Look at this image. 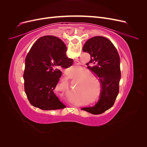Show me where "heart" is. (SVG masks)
I'll return each instance as SVG.
<instances>
[{
	"label": "heart",
	"mask_w": 147,
	"mask_h": 147,
	"mask_svg": "<svg viewBox=\"0 0 147 147\" xmlns=\"http://www.w3.org/2000/svg\"><path fill=\"white\" fill-rule=\"evenodd\" d=\"M86 72H84L83 69L80 70L79 72L75 76V80H79V82L77 88H76L77 92H80V93L83 95V96L86 99L90 98L94 95L96 92V83L97 84V89L99 91V85L97 78L94 75L91 74H85Z\"/></svg>",
	"instance_id": "heart-1"
}]
</instances>
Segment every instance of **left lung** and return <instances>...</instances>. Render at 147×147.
<instances>
[{"instance_id": "8db88e82", "label": "left lung", "mask_w": 147, "mask_h": 147, "mask_svg": "<svg viewBox=\"0 0 147 147\" xmlns=\"http://www.w3.org/2000/svg\"><path fill=\"white\" fill-rule=\"evenodd\" d=\"M83 51L91 56L87 67L99 78L102 91L100 99L95 106L82 110L94 115L102 114L113 105L118 94L121 79L119 56L113 44L101 36L88 40Z\"/></svg>"}]
</instances>
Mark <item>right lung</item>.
<instances>
[{"instance_id":"right-lung-1","label":"right lung","mask_w":147,"mask_h":147,"mask_svg":"<svg viewBox=\"0 0 147 147\" xmlns=\"http://www.w3.org/2000/svg\"><path fill=\"white\" fill-rule=\"evenodd\" d=\"M67 48L61 39L53 35L38 38L25 60L24 91L35 107L44 110L65 107L54 92L62 75L60 69L68 68L73 59L66 56Z\"/></svg>"}]
</instances>
